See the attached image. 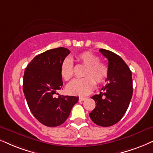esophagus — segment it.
I'll use <instances>...</instances> for the list:
<instances>
[{"label":"esophagus","instance_id":"34e87169","mask_svg":"<svg viewBox=\"0 0 153 153\" xmlns=\"http://www.w3.org/2000/svg\"><path fill=\"white\" fill-rule=\"evenodd\" d=\"M86 99H87L86 97H80L79 98V101L82 102V101H84V100H85Z\"/></svg>","mask_w":153,"mask_h":153}]
</instances>
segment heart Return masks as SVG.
I'll return each instance as SVG.
<instances>
[{"instance_id":"b5f03b06","label":"heart","mask_w":153,"mask_h":153,"mask_svg":"<svg viewBox=\"0 0 153 153\" xmlns=\"http://www.w3.org/2000/svg\"><path fill=\"white\" fill-rule=\"evenodd\" d=\"M76 60L86 66L83 73L85 78L75 79L67 86L68 93L74 95L85 96L90 94L97 84H102L107 80L109 69L105 63L99 61L97 56L92 51L81 52L76 56ZM60 73L65 81L70 80L74 74L73 65L69 58H65L61 63Z\"/></svg>"}]
</instances>
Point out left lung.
<instances>
[{"instance_id": "left-lung-1", "label": "left lung", "mask_w": 153, "mask_h": 153, "mask_svg": "<svg viewBox=\"0 0 153 153\" xmlns=\"http://www.w3.org/2000/svg\"><path fill=\"white\" fill-rule=\"evenodd\" d=\"M100 51L109 61L107 83L102 92L92 97L96 107L89 115L95 124L107 127L119 122L128 109L133 94L132 73L117 54L103 49Z\"/></svg>"}]
</instances>
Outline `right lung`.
Masks as SVG:
<instances>
[{"label": "right lung", "instance_id": "add662e5", "mask_svg": "<svg viewBox=\"0 0 153 153\" xmlns=\"http://www.w3.org/2000/svg\"><path fill=\"white\" fill-rule=\"evenodd\" d=\"M71 53L66 48L48 50L36 56L25 68L23 92L34 117L46 126L61 125L70 115L78 97L61 95L63 86L60 68ZM56 94L59 95L55 97Z\"/></svg>", "mask_w": 153, "mask_h": 153}]
</instances>
